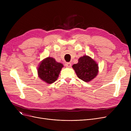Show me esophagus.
Returning <instances> with one entry per match:
<instances>
[{"mask_svg": "<svg viewBox=\"0 0 131 131\" xmlns=\"http://www.w3.org/2000/svg\"><path fill=\"white\" fill-rule=\"evenodd\" d=\"M65 66L67 67H71V66H72V64L71 63H66L65 64Z\"/></svg>", "mask_w": 131, "mask_h": 131, "instance_id": "1", "label": "esophagus"}]
</instances>
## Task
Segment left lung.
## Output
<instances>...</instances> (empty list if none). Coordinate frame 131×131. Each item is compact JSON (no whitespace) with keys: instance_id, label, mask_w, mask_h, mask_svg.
<instances>
[{"instance_id":"obj_1","label":"left lung","mask_w":131,"mask_h":131,"mask_svg":"<svg viewBox=\"0 0 131 131\" xmlns=\"http://www.w3.org/2000/svg\"><path fill=\"white\" fill-rule=\"evenodd\" d=\"M78 78L84 82H90L98 73V65L91 57L84 56L79 59L77 64L72 66Z\"/></svg>"}]
</instances>
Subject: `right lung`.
<instances>
[{
  "instance_id": "add662e5",
  "label": "right lung",
  "mask_w": 131,
  "mask_h": 131,
  "mask_svg": "<svg viewBox=\"0 0 131 131\" xmlns=\"http://www.w3.org/2000/svg\"><path fill=\"white\" fill-rule=\"evenodd\" d=\"M63 67V64L57 63L54 58H46L39 65L38 69L39 77L46 83H52L57 80Z\"/></svg>"
}]
</instances>
